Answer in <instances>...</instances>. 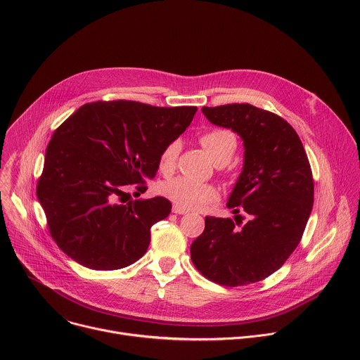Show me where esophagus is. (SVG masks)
Masks as SVG:
<instances>
[{
    "label": "esophagus",
    "mask_w": 360,
    "mask_h": 360,
    "mask_svg": "<svg viewBox=\"0 0 360 360\" xmlns=\"http://www.w3.org/2000/svg\"><path fill=\"white\" fill-rule=\"evenodd\" d=\"M172 212H174V214H178V215H185V214H188V211H185V210L179 208V207H175V205H174V208H172Z\"/></svg>",
    "instance_id": "obj_1"
}]
</instances>
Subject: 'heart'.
I'll return each instance as SVG.
<instances>
[{
    "label": "heart",
    "mask_w": 360,
    "mask_h": 360,
    "mask_svg": "<svg viewBox=\"0 0 360 360\" xmlns=\"http://www.w3.org/2000/svg\"><path fill=\"white\" fill-rule=\"evenodd\" d=\"M199 142L217 165L226 164L232 158L238 146L236 135L226 128H212L203 131L199 135ZM179 150L181 145L178 141H171L164 146L158 158V169L161 174L169 175L174 172ZM160 191L175 207H179L185 211L202 210L218 198V191L214 185L199 182L186 176H178L165 181Z\"/></svg>",
    "instance_id": "1"
}]
</instances>
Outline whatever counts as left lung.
Segmentation results:
<instances>
[{"label":"left lung","instance_id":"left-lung-1","mask_svg":"<svg viewBox=\"0 0 360 360\" xmlns=\"http://www.w3.org/2000/svg\"><path fill=\"white\" fill-rule=\"evenodd\" d=\"M210 122L243 139V169L226 207L231 218H205L191 245L195 268L224 286L259 282L276 272L299 245L314 207V176L290 124L250 104L203 107ZM239 212L248 215L242 224Z\"/></svg>","mask_w":360,"mask_h":360}]
</instances>
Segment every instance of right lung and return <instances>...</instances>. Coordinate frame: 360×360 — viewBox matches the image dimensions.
Returning a JSON list of instances; mask_svg holds the SVG:
<instances>
[{
    "label": "right lung",
    "instance_id": "add662e5",
    "mask_svg": "<svg viewBox=\"0 0 360 360\" xmlns=\"http://www.w3.org/2000/svg\"><path fill=\"white\" fill-rule=\"evenodd\" d=\"M196 107L96 101L51 136L37 196L51 236L71 259L95 271L125 268L146 252L150 226L172 205L162 196L131 200L158 171L160 153L193 120Z\"/></svg>",
    "mask_w": 360,
    "mask_h": 360
}]
</instances>
